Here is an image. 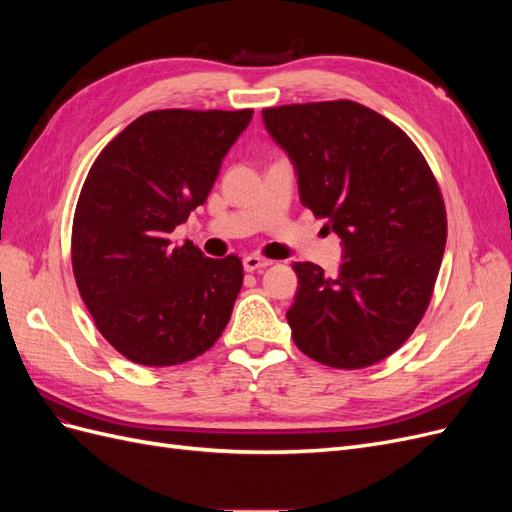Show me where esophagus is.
Segmentation results:
<instances>
[{
	"label": "esophagus",
	"instance_id": "obj_1",
	"mask_svg": "<svg viewBox=\"0 0 512 512\" xmlns=\"http://www.w3.org/2000/svg\"><path fill=\"white\" fill-rule=\"evenodd\" d=\"M269 265H271V260L256 256V254H250V256L243 258V269L245 271H258V269H265Z\"/></svg>",
	"mask_w": 512,
	"mask_h": 512
}]
</instances>
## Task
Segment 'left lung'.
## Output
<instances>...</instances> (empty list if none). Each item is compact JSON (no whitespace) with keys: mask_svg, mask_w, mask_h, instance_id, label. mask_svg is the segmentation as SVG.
<instances>
[{"mask_svg":"<svg viewBox=\"0 0 512 512\" xmlns=\"http://www.w3.org/2000/svg\"><path fill=\"white\" fill-rule=\"evenodd\" d=\"M262 119L297 170L303 207L344 247L333 277L292 265L294 344L329 367L374 365L404 346L431 301L446 245L438 181L408 134L359 102L275 106Z\"/></svg>","mask_w":512,"mask_h":512,"instance_id":"obj_1","label":"left lung"}]
</instances>
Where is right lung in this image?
I'll use <instances>...</instances> for the list:
<instances>
[{
	"label": "right lung",
	"mask_w": 512,
	"mask_h": 512,
	"mask_svg": "<svg viewBox=\"0 0 512 512\" xmlns=\"http://www.w3.org/2000/svg\"><path fill=\"white\" fill-rule=\"evenodd\" d=\"M243 111H151L108 143L83 183L72 271L98 331L138 365L196 359L218 342L243 286L241 260L207 258L170 232L218 179L252 121Z\"/></svg>",
	"instance_id": "right-lung-1"
}]
</instances>
